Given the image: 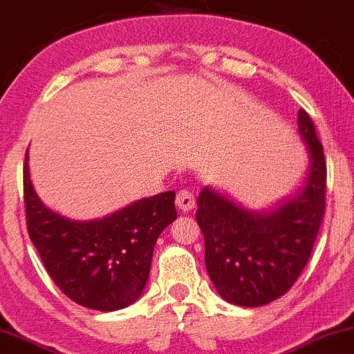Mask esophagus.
<instances>
[{"label": "esophagus", "instance_id": "1", "mask_svg": "<svg viewBox=\"0 0 354 354\" xmlns=\"http://www.w3.org/2000/svg\"><path fill=\"white\" fill-rule=\"evenodd\" d=\"M194 194H193V192H189V189H187V188H183V189H180V192L177 193V198H176V204H177V207L180 209L182 212H188V211H192V209L194 207Z\"/></svg>", "mask_w": 354, "mask_h": 354}]
</instances>
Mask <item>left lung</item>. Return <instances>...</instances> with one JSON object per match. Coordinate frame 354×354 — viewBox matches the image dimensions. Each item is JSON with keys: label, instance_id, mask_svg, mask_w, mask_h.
<instances>
[{"label": "left lung", "instance_id": "obj_1", "mask_svg": "<svg viewBox=\"0 0 354 354\" xmlns=\"http://www.w3.org/2000/svg\"><path fill=\"white\" fill-rule=\"evenodd\" d=\"M297 122L308 147L310 171L295 198L274 211L252 212L212 188L198 196L209 278L230 304H270L294 286L308 263L326 212L327 167L310 115L299 110Z\"/></svg>", "mask_w": 354, "mask_h": 354}]
</instances>
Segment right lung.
Returning a JSON list of instances; mask_svg holds the SVG:
<instances>
[{"label":"right lung","mask_w":354,"mask_h":354,"mask_svg":"<svg viewBox=\"0 0 354 354\" xmlns=\"http://www.w3.org/2000/svg\"><path fill=\"white\" fill-rule=\"evenodd\" d=\"M28 236L57 288L81 306L126 308L145 288L156 239L177 217L176 193L143 198L102 220L76 222L39 201L24 165Z\"/></svg>","instance_id":"obj_1"}]
</instances>
